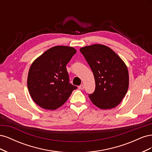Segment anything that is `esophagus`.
Segmentation results:
<instances>
[{"label": "esophagus", "instance_id": "1", "mask_svg": "<svg viewBox=\"0 0 152 152\" xmlns=\"http://www.w3.org/2000/svg\"><path fill=\"white\" fill-rule=\"evenodd\" d=\"M79 89L83 90V89H84V85H80V86H79Z\"/></svg>", "mask_w": 152, "mask_h": 152}]
</instances>
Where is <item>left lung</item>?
I'll list each match as a JSON object with an SVG mask.
<instances>
[{
    "label": "left lung",
    "instance_id": "left-lung-1",
    "mask_svg": "<svg viewBox=\"0 0 152 152\" xmlns=\"http://www.w3.org/2000/svg\"><path fill=\"white\" fill-rule=\"evenodd\" d=\"M94 74L96 88L89 97L102 110L111 109L120 104L129 87L126 65L113 50L102 44H93L80 49Z\"/></svg>",
    "mask_w": 152,
    "mask_h": 152
}]
</instances>
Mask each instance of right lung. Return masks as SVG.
I'll use <instances>...</instances> for the list:
<instances>
[{
	"label": "right lung",
	"mask_w": 152,
	"mask_h": 152,
	"mask_svg": "<svg viewBox=\"0 0 152 152\" xmlns=\"http://www.w3.org/2000/svg\"><path fill=\"white\" fill-rule=\"evenodd\" d=\"M77 52L75 48L57 45L32 63L27 86L31 98L45 110H56L65 103L77 86L69 83L66 66Z\"/></svg>",
	"instance_id": "obj_1"
}]
</instances>
